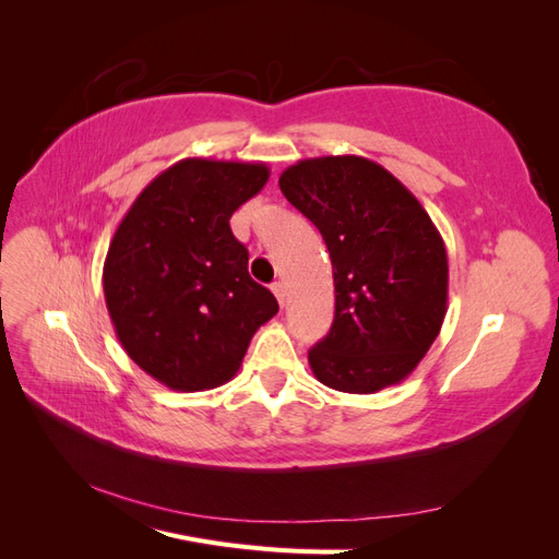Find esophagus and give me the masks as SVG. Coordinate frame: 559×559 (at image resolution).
Returning a JSON list of instances; mask_svg holds the SVG:
<instances>
[{
    "instance_id": "1",
    "label": "esophagus",
    "mask_w": 559,
    "mask_h": 559,
    "mask_svg": "<svg viewBox=\"0 0 559 559\" xmlns=\"http://www.w3.org/2000/svg\"><path fill=\"white\" fill-rule=\"evenodd\" d=\"M273 294H275L280 306L284 308V296H286V294H284V284H282V282H275V284H273Z\"/></svg>"
}]
</instances>
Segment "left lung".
Segmentation results:
<instances>
[{
  "label": "left lung",
  "instance_id": "obj_1",
  "mask_svg": "<svg viewBox=\"0 0 559 559\" xmlns=\"http://www.w3.org/2000/svg\"><path fill=\"white\" fill-rule=\"evenodd\" d=\"M280 189L324 238L335 284L329 335L310 352L314 378L376 394L408 378L448 312V253L427 210L361 156L298 160Z\"/></svg>",
  "mask_w": 559,
  "mask_h": 559
}]
</instances>
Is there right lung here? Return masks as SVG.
Returning <instances> with one entry per match:
<instances>
[{
	"instance_id": "right-lung-1",
	"label": "right lung",
	"mask_w": 559,
	"mask_h": 559,
	"mask_svg": "<svg viewBox=\"0 0 559 559\" xmlns=\"http://www.w3.org/2000/svg\"><path fill=\"white\" fill-rule=\"evenodd\" d=\"M270 177L265 163L183 158L132 202L109 245L103 286L128 357L175 392L228 382L253 333L280 310L249 277L230 216Z\"/></svg>"
}]
</instances>
